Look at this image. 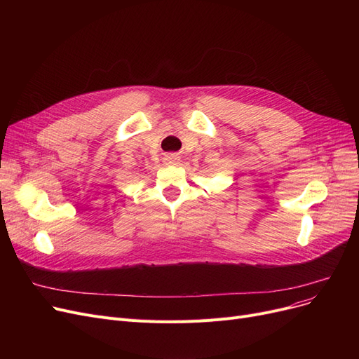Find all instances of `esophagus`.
Instances as JSON below:
<instances>
[{
  "label": "esophagus",
  "mask_w": 359,
  "mask_h": 359,
  "mask_svg": "<svg viewBox=\"0 0 359 359\" xmlns=\"http://www.w3.org/2000/svg\"><path fill=\"white\" fill-rule=\"evenodd\" d=\"M180 161V157L177 154H168L164 157L165 164H177Z\"/></svg>",
  "instance_id": "1"
}]
</instances>
